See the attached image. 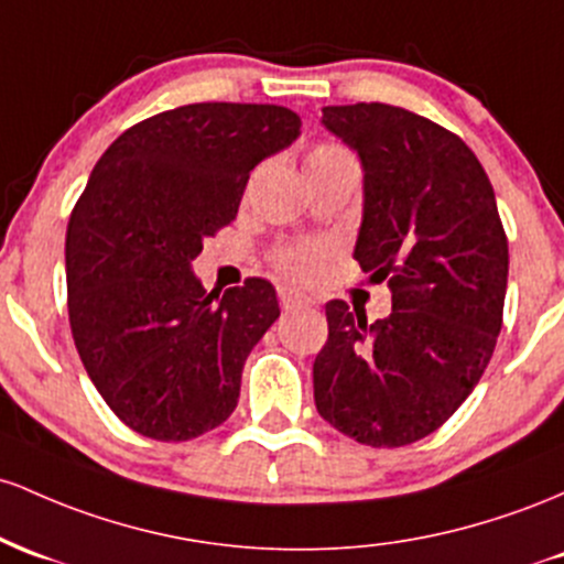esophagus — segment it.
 Listing matches in <instances>:
<instances>
[{
	"instance_id": "obj_1",
	"label": "esophagus",
	"mask_w": 564,
	"mask_h": 564,
	"mask_svg": "<svg viewBox=\"0 0 564 564\" xmlns=\"http://www.w3.org/2000/svg\"><path fill=\"white\" fill-rule=\"evenodd\" d=\"M280 303L284 308H295V306H312V295L301 293L295 288H280Z\"/></svg>"
}]
</instances>
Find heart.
<instances>
[{
	"label": "heart",
	"mask_w": 564,
	"mask_h": 564,
	"mask_svg": "<svg viewBox=\"0 0 564 564\" xmlns=\"http://www.w3.org/2000/svg\"><path fill=\"white\" fill-rule=\"evenodd\" d=\"M351 160V154L340 145H316V149L308 151L306 167H316V164H333ZM322 261V250L316 245H293V248H284L280 256H276V269L282 274L293 276V280H306L316 271V265Z\"/></svg>",
	"instance_id": "heart-1"
}]
</instances>
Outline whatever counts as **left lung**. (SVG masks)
<instances>
[{"label":"left lung","mask_w":564,"mask_h":564,"mask_svg":"<svg viewBox=\"0 0 564 564\" xmlns=\"http://www.w3.org/2000/svg\"><path fill=\"white\" fill-rule=\"evenodd\" d=\"M322 124L362 164L354 258L389 280L391 314L330 301L314 402L340 434L402 447L471 394L501 333L509 245L474 151L432 119L389 104L325 106Z\"/></svg>","instance_id":"8db88e82"}]
</instances>
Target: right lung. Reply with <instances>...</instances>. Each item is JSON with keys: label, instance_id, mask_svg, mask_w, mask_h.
I'll return each mask as SVG.
<instances>
[{"label": "right lung", "instance_id": "obj_1", "mask_svg": "<svg viewBox=\"0 0 564 564\" xmlns=\"http://www.w3.org/2000/svg\"><path fill=\"white\" fill-rule=\"evenodd\" d=\"M301 135L271 104H188L124 130L66 231L68 322L87 376L132 432L186 442L234 413L252 346L280 316L252 276L205 293L192 263L239 210L250 170Z\"/></svg>", "mask_w": 564, "mask_h": 564}]
</instances>
